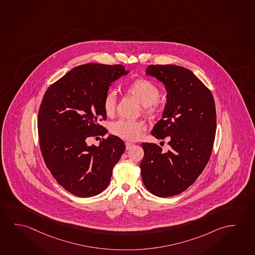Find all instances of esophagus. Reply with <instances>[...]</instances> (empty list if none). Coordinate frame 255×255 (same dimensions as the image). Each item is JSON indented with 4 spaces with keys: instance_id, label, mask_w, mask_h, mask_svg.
Listing matches in <instances>:
<instances>
[{
    "instance_id": "esophagus-1",
    "label": "esophagus",
    "mask_w": 255,
    "mask_h": 255,
    "mask_svg": "<svg viewBox=\"0 0 255 255\" xmlns=\"http://www.w3.org/2000/svg\"><path fill=\"white\" fill-rule=\"evenodd\" d=\"M133 146V143L132 142H126V149L127 150H129Z\"/></svg>"
}]
</instances>
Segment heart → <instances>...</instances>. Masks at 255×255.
<instances>
[{
    "instance_id": "b5f03b06",
    "label": "heart",
    "mask_w": 255,
    "mask_h": 255,
    "mask_svg": "<svg viewBox=\"0 0 255 255\" xmlns=\"http://www.w3.org/2000/svg\"><path fill=\"white\" fill-rule=\"evenodd\" d=\"M126 92L134 97L141 105L146 116L155 117L159 111L158 97L160 91L158 86L146 79H137L126 88ZM116 98L114 93L106 94L103 100V109L107 116L114 114ZM145 129L144 123L138 121L121 120L111 126V132L126 141H136Z\"/></svg>"
}]
</instances>
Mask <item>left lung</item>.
<instances>
[{"instance_id": "8db88e82", "label": "left lung", "mask_w": 255, "mask_h": 255, "mask_svg": "<svg viewBox=\"0 0 255 255\" xmlns=\"http://www.w3.org/2000/svg\"><path fill=\"white\" fill-rule=\"evenodd\" d=\"M146 74L166 87V106L151 134L158 139L168 136L171 148L164 152L155 143H141V179L155 196L172 197L194 183L210 158L216 132L215 104L210 90L189 69L150 65Z\"/></svg>"}]
</instances>
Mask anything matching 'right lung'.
Returning a JSON list of instances; mask_svg holds the SVG:
<instances>
[{
  "mask_svg": "<svg viewBox=\"0 0 255 255\" xmlns=\"http://www.w3.org/2000/svg\"><path fill=\"white\" fill-rule=\"evenodd\" d=\"M128 73L122 65H79L43 96L37 121L42 157L53 177L77 197L101 193L125 150L124 141L113 134L99 146L88 141L106 133L100 125L106 120L104 97L112 83Z\"/></svg>",
  "mask_w": 255,
  "mask_h": 255,
  "instance_id": "1",
  "label": "right lung"
}]
</instances>
